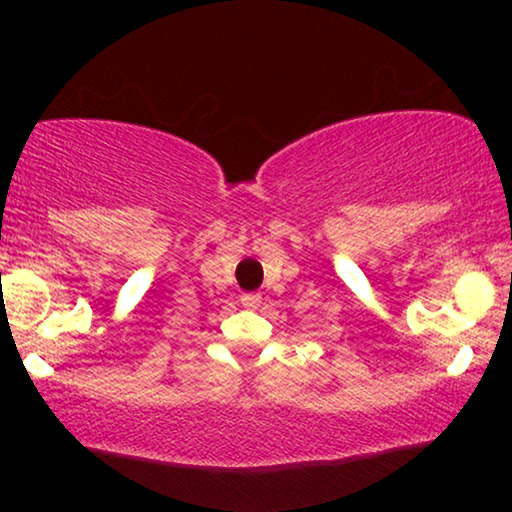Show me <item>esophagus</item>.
Returning a JSON list of instances; mask_svg holds the SVG:
<instances>
[{
    "label": "esophagus",
    "mask_w": 512,
    "mask_h": 512,
    "mask_svg": "<svg viewBox=\"0 0 512 512\" xmlns=\"http://www.w3.org/2000/svg\"><path fill=\"white\" fill-rule=\"evenodd\" d=\"M240 300L244 307H258L261 305V293H244Z\"/></svg>",
    "instance_id": "esophagus-1"
}]
</instances>
